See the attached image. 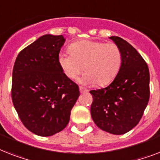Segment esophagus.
<instances>
[{
  "mask_svg": "<svg viewBox=\"0 0 160 160\" xmlns=\"http://www.w3.org/2000/svg\"><path fill=\"white\" fill-rule=\"evenodd\" d=\"M79 91H80V92H81V93H83V92H88V90L85 89V88H82V87H79Z\"/></svg>",
  "mask_w": 160,
  "mask_h": 160,
  "instance_id": "esophagus-1",
  "label": "esophagus"
}]
</instances>
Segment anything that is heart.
Instances as JSON below:
<instances>
[{
	"label": "heart",
	"instance_id": "heart-1",
	"mask_svg": "<svg viewBox=\"0 0 160 160\" xmlns=\"http://www.w3.org/2000/svg\"><path fill=\"white\" fill-rule=\"evenodd\" d=\"M69 54H59L58 64L69 79H75L82 70V78L87 84L105 86L117 76L122 65V55L113 43L93 40H81L68 47Z\"/></svg>",
	"mask_w": 160,
	"mask_h": 160
}]
</instances>
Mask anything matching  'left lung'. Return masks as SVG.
<instances>
[{
    "mask_svg": "<svg viewBox=\"0 0 160 160\" xmlns=\"http://www.w3.org/2000/svg\"><path fill=\"white\" fill-rule=\"evenodd\" d=\"M122 52V65L107 88L90 91L91 114L96 125L113 135L137 126L150 98L148 65L134 47L119 37H110Z\"/></svg>",
    "mask_w": 160,
    "mask_h": 160,
    "instance_id": "8db88e82",
    "label": "left lung"
}]
</instances>
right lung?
<instances>
[{
  "mask_svg": "<svg viewBox=\"0 0 160 160\" xmlns=\"http://www.w3.org/2000/svg\"><path fill=\"white\" fill-rule=\"evenodd\" d=\"M65 39L46 34L19 52L12 74L13 105L23 124L41 137L55 135L68 125L78 98V86L58 64Z\"/></svg>",
  "mask_w": 160,
  "mask_h": 160,
  "instance_id": "obj_1",
  "label": "right lung"
}]
</instances>
